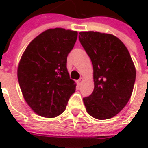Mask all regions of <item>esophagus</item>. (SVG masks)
<instances>
[{"mask_svg": "<svg viewBox=\"0 0 148 148\" xmlns=\"http://www.w3.org/2000/svg\"><path fill=\"white\" fill-rule=\"evenodd\" d=\"M83 81H84V79H83L82 77H81V78H80V79H79V80H78V84H79V85H80V86H81V85H82V84Z\"/></svg>", "mask_w": 148, "mask_h": 148, "instance_id": "esophagus-1", "label": "esophagus"}]
</instances>
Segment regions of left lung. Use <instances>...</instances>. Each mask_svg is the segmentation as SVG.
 <instances>
[{
    "label": "left lung",
    "mask_w": 148,
    "mask_h": 148,
    "mask_svg": "<svg viewBox=\"0 0 148 148\" xmlns=\"http://www.w3.org/2000/svg\"><path fill=\"white\" fill-rule=\"evenodd\" d=\"M79 40L94 70V90L83 98L86 111L97 119L113 118L133 93L136 69L129 52L120 39L110 34L80 32Z\"/></svg>",
    "instance_id": "8db88e82"
}]
</instances>
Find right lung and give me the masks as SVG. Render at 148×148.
<instances>
[{"mask_svg":"<svg viewBox=\"0 0 148 148\" xmlns=\"http://www.w3.org/2000/svg\"><path fill=\"white\" fill-rule=\"evenodd\" d=\"M77 38V31L50 29L32 40L21 57L17 71L20 89L27 104L40 116H58L76 90L66 58Z\"/></svg>","mask_w":148,"mask_h":148,"instance_id":"1","label":"right lung"}]
</instances>
